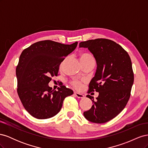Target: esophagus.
<instances>
[{
	"label": "esophagus",
	"instance_id": "obj_1",
	"mask_svg": "<svg viewBox=\"0 0 148 148\" xmlns=\"http://www.w3.org/2000/svg\"><path fill=\"white\" fill-rule=\"evenodd\" d=\"M74 95L77 96L78 98H83L84 95L81 93H79L78 92H74Z\"/></svg>",
	"mask_w": 148,
	"mask_h": 148
}]
</instances>
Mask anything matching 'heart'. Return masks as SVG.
<instances>
[{"instance_id":"b5f03b06","label":"heart","mask_w":148,"mask_h":148,"mask_svg":"<svg viewBox=\"0 0 148 148\" xmlns=\"http://www.w3.org/2000/svg\"><path fill=\"white\" fill-rule=\"evenodd\" d=\"M79 60L80 62H81L82 64H84L85 63H87L88 62H90L91 60H95L94 58L90 54H89L88 53H80L79 56ZM82 82L83 81L82 80H78V79H73L72 81L71 82V84L72 85L73 87L77 89H79L81 88L82 86Z\"/></svg>"}]
</instances>
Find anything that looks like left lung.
<instances>
[{
    "mask_svg": "<svg viewBox=\"0 0 148 148\" xmlns=\"http://www.w3.org/2000/svg\"><path fill=\"white\" fill-rule=\"evenodd\" d=\"M79 46L88 48L97 63L88 93L99 92L96 101L92 96H86L93 105L83 115L93 123L109 122L123 110L130 97L134 82L130 57L122 46L107 39L88 40L80 42Z\"/></svg>",
    "mask_w": 148,
    "mask_h": 148,
    "instance_id": "1",
    "label": "left lung"
}]
</instances>
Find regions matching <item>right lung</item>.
I'll return each instance as SVG.
<instances>
[{"label":"right lung","mask_w":148,"mask_h":148,"mask_svg":"<svg viewBox=\"0 0 148 148\" xmlns=\"http://www.w3.org/2000/svg\"><path fill=\"white\" fill-rule=\"evenodd\" d=\"M77 44L45 40L33 44L21 53L16 69L17 92L25 109L33 117H53L59 112L65 98L73 95V91L64 85L55 91L48 83L58 75L61 62Z\"/></svg>","instance_id":"add662e5"}]
</instances>
